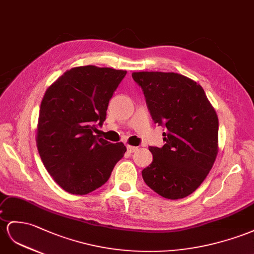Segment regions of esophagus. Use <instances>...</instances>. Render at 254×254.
<instances>
[{
    "label": "esophagus",
    "mask_w": 254,
    "mask_h": 254,
    "mask_svg": "<svg viewBox=\"0 0 254 254\" xmlns=\"http://www.w3.org/2000/svg\"><path fill=\"white\" fill-rule=\"evenodd\" d=\"M127 151L129 152V153H132V152H135L136 150H137V147H134V146H129V145H127Z\"/></svg>",
    "instance_id": "obj_1"
}]
</instances>
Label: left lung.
I'll use <instances>...</instances> for the list:
<instances>
[{"label":"left lung","instance_id":"8db88e82","mask_svg":"<svg viewBox=\"0 0 254 254\" xmlns=\"http://www.w3.org/2000/svg\"><path fill=\"white\" fill-rule=\"evenodd\" d=\"M154 123L166 127L162 148L149 147L152 163L141 172L161 196L184 198L205 180L219 151V120L200 84L184 75L134 71Z\"/></svg>","mask_w":254,"mask_h":254}]
</instances>
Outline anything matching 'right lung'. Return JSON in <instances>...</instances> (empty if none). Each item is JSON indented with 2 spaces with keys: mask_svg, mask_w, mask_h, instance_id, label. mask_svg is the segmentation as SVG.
<instances>
[{
  "mask_svg": "<svg viewBox=\"0 0 254 254\" xmlns=\"http://www.w3.org/2000/svg\"><path fill=\"white\" fill-rule=\"evenodd\" d=\"M127 70L95 65L73 67L48 87L42 100L36 145L46 170L64 191L84 195L110 177L127 148L94 135Z\"/></svg>",
  "mask_w": 254,
  "mask_h": 254,
  "instance_id": "obj_1",
  "label": "right lung"
}]
</instances>
